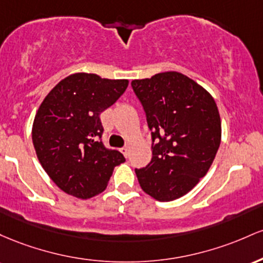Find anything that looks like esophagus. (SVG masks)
Masks as SVG:
<instances>
[{
    "mask_svg": "<svg viewBox=\"0 0 263 263\" xmlns=\"http://www.w3.org/2000/svg\"><path fill=\"white\" fill-rule=\"evenodd\" d=\"M120 152L123 153V155L125 156V158H128L129 156V147L128 146H123L122 149H120Z\"/></svg>",
    "mask_w": 263,
    "mask_h": 263,
    "instance_id": "obj_1",
    "label": "esophagus"
}]
</instances>
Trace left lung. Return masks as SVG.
Returning <instances> with one entry per match:
<instances>
[{"label": "left lung", "instance_id": "8db88e82", "mask_svg": "<svg viewBox=\"0 0 263 263\" xmlns=\"http://www.w3.org/2000/svg\"><path fill=\"white\" fill-rule=\"evenodd\" d=\"M152 130V161L135 169L141 189L158 201H173L196 186L221 143V119L211 94L179 72L134 79Z\"/></svg>", "mask_w": 263, "mask_h": 263}]
</instances>
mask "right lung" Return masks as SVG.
<instances>
[{"mask_svg":"<svg viewBox=\"0 0 263 263\" xmlns=\"http://www.w3.org/2000/svg\"><path fill=\"white\" fill-rule=\"evenodd\" d=\"M128 79H107L94 73L66 77L41 103L32 140L41 165L62 191L90 199L107 187L122 153L103 145L100 113L113 105Z\"/></svg>","mask_w":263,"mask_h":263,"instance_id":"1","label":"right lung"}]
</instances>
